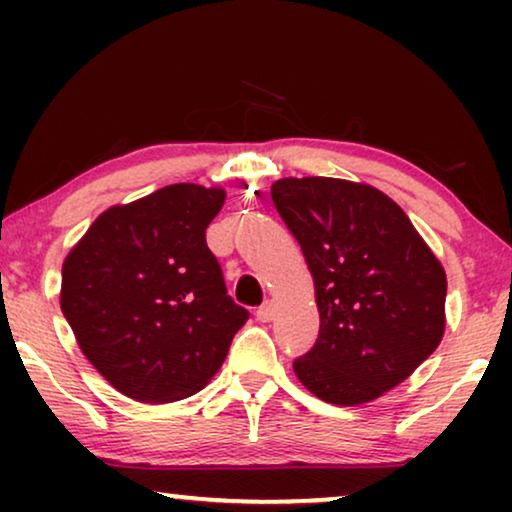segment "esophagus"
I'll use <instances>...</instances> for the list:
<instances>
[{
	"label": "esophagus",
	"mask_w": 512,
	"mask_h": 512,
	"mask_svg": "<svg viewBox=\"0 0 512 512\" xmlns=\"http://www.w3.org/2000/svg\"><path fill=\"white\" fill-rule=\"evenodd\" d=\"M272 317H275V305H272L270 300H265V303L256 310V319L261 321V324H268V321H272Z\"/></svg>",
	"instance_id": "esophagus-1"
}]
</instances>
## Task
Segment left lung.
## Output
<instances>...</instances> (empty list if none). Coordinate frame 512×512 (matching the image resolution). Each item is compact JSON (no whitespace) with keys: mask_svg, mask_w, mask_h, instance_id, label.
Segmentation results:
<instances>
[{"mask_svg":"<svg viewBox=\"0 0 512 512\" xmlns=\"http://www.w3.org/2000/svg\"><path fill=\"white\" fill-rule=\"evenodd\" d=\"M270 195L303 249L319 310V338L293 361V373L326 403L375 401L408 380L443 340V263L375 186L286 177Z\"/></svg>","mask_w":512,"mask_h":512,"instance_id":"left-lung-1","label":"left lung"}]
</instances>
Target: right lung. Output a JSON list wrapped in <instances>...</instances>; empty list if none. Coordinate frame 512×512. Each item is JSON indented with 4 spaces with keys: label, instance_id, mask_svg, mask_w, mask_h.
<instances>
[{
    "label": "right lung",
    "instance_id": "add662e5",
    "mask_svg": "<svg viewBox=\"0 0 512 512\" xmlns=\"http://www.w3.org/2000/svg\"><path fill=\"white\" fill-rule=\"evenodd\" d=\"M221 186L172 184L102 212L62 263L60 307L81 352L123 396L198 394L249 312L226 296L205 230Z\"/></svg>",
    "mask_w": 512,
    "mask_h": 512
}]
</instances>
